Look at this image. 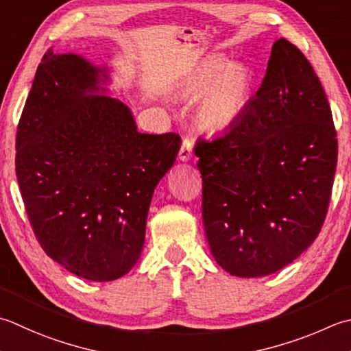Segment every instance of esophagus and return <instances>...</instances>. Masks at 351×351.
<instances>
[{"label": "esophagus", "mask_w": 351, "mask_h": 351, "mask_svg": "<svg viewBox=\"0 0 351 351\" xmlns=\"http://www.w3.org/2000/svg\"><path fill=\"white\" fill-rule=\"evenodd\" d=\"M193 156V141L190 138L182 140V146L180 149V160L181 161H189Z\"/></svg>", "instance_id": "1"}]
</instances>
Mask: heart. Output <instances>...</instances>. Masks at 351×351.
<instances>
[{
  "mask_svg": "<svg viewBox=\"0 0 351 351\" xmlns=\"http://www.w3.org/2000/svg\"><path fill=\"white\" fill-rule=\"evenodd\" d=\"M250 80L243 68L226 66L222 58H211L185 79L181 93L201 96L196 106L199 125L211 132L228 129L242 112Z\"/></svg>",
  "mask_w": 351,
  "mask_h": 351,
  "instance_id": "b5f03b06",
  "label": "heart"
}]
</instances>
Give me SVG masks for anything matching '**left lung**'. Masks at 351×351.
I'll use <instances>...</instances> for the list:
<instances>
[{
    "mask_svg": "<svg viewBox=\"0 0 351 351\" xmlns=\"http://www.w3.org/2000/svg\"><path fill=\"white\" fill-rule=\"evenodd\" d=\"M210 251L236 277L283 269L318 237L338 161L327 95L311 62L281 38L243 114L195 146Z\"/></svg>",
    "mask_w": 351,
    "mask_h": 351,
    "instance_id": "1",
    "label": "left lung"
}]
</instances>
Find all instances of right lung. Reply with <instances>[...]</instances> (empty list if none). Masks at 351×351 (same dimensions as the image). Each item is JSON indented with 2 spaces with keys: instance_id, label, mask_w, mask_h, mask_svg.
<instances>
[{
  "instance_id": "right-lung-1",
  "label": "right lung",
  "mask_w": 351,
  "mask_h": 351,
  "mask_svg": "<svg viewBox=\"0 0 351 351\" xmlns=\"http://www.w3.org/2000/svg\"><path fill=\"white\" fill-rule=\"evenodd\" d=\"M99 70L48 50L16 129L15 169L34 237L77 277L112 281L140 258L154 190L181 136L141 134L121 101L97 91Z\"/></svg>"
}]
</instances>
